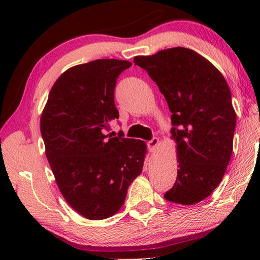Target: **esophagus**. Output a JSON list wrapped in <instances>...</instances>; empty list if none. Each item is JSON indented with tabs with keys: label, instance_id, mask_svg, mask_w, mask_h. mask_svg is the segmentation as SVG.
Segmentation results:
<instances>
[{
	"label": "esophagus",
	"instance_id": "esophagus-1",
	"mask_svg": "<svg viewBox=\"0 0 260 260\" xmlns=\"http://www.w3.org/2000/svg\"><path fill=\"white\" fill-rule=\"evenodd\" d=\"M158 144H159V140H158L157 138H153L151 141H149L148 148H149V150H150V152H155L156 148L158 147Z\"/></svg>",
	"mask_w": 260,
	"mask_h": 260
}]
</instances>
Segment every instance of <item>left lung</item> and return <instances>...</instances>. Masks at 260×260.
Instances as JSON below:
<instances>
[{
  "instance_id": "8db88e82",
  "label": "left lung",
  "mask_w": 260,
  "mask_h": 260,
  "mask_svg": "<svg viewBox=\"0 0 260 260\" xmlns=\"http://www.w3.org/2000/svg\"><path fill=\"white\" fill-rule=\"evenodd\" d=\"M157 83L172 112L178 177L165 200L200 203L223 178L233 152L236 113L226 79L196 51L182 47L134 57Z\"/></svg>"
}]
</instances>
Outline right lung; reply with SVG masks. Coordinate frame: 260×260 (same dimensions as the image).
Returning <instances> with one entry per match:
<instances>
[{
	"label": "right lung",
	"instance_id": "add662e5",
	"mask_svg": "<svg viewBox=\"0 0 260 260\" xmlns=\"http://www.w3.org/2000/svg\"><path fill=\"white\" fill-rule=\"evenodd\" d=\"M128 60L98 59L68 69L51 87L40 119L46 156L61 195L82 217H112L142 172L144 141L111 138L119 117L114 86Z\"/></svg>",
	"mask_w": 260,
	"mask_h": 260
}]
</instances>
